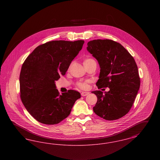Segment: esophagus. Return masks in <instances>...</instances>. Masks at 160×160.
<instances>
[{"instance_id": "obj_1", "label": "esophagus", "mask_w": 160, "mask_h": 160, "mask_svg": "<svg viewBox=\"0 0 160 160\" xmlns=\"http://www.w3.org/2000/svg\"><path fill=\"white\" fill-rule=\"evenodd\" d=\"M89 94V92H82L81 93L82 96H83V97H85Z\"/></svg>"}]
</instances>
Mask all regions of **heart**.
Masks as SVG:
<instances>
[{"label": "heart", "instance_id": "b5f03b06", "mask_svg": "<svg viewBox=\"0 0 160 160\" xmlns=\"http://www.w3.org/2000/svg\"><path fill=\"white\" fill-rule=\"evenodd\" d=\"M93 60L91 58H86L83 61L84 65H86V64H88V63L91 62L92 61H93ZM91 83V82L89 80H86V81H81V82H78L77 85V86L80 88L81 89H87L89 88V83Z\"/></svg>", "mask_w": 160, "mask_h": 160}]
</instances>
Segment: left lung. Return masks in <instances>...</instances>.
<instances>
[{
    "mask_svg": "<svg viewBox=\"0 0 160 160\" xmlns=\"http://www.w3.org/2000/svg\"><path fill=\"white\" fill-rule=\"evenodd\" d=\"M87 50L100 67L98 89L109 88V91L92 93L97 97L93 107L95 113L108 121L118 119L127 114L140 88L137 64L123 46L110 39H95L88 42Z\"/></svg>",
    "mask_w": 160,
    "mask_h": 160,
    "instance_id": "1",
    "label": "left lung"
}]
</instances>
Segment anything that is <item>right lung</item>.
<instances>
[{
  "instance_id": "obj_1",
  "label": "right lung",
  "mask_w": 160,
  "mask_h": 160,
  "mask_svg": "<svg viewBox=\"0 0 160 160\" xmlns=\"http://www.w3.org/2000/svg\"><path fill=\"white\" fill-rule=\"evenodd\" d=\"M83 40L52 41L38 46L24 62L20 75V98L28 112L37 121L59 123L68 116L78 92H59L55 81L67 71L82 50Z\"/></svg>"
}]
</instances>
